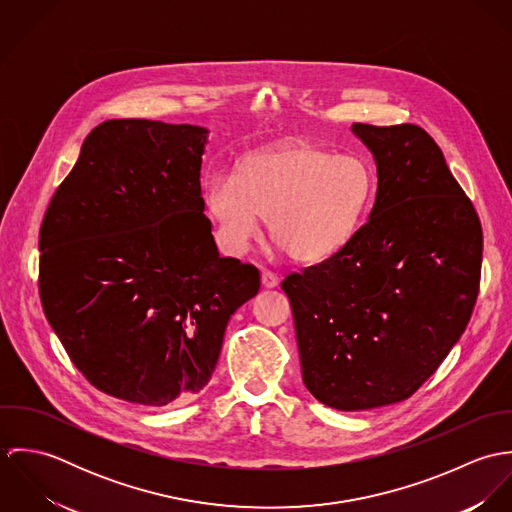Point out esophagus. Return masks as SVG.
I'll use <instances>...</instances> for the list:
<instances>
[{"mask_svg":"<svg viewBox=\"0 0 512 512\" xmlns=\"http://www.w3.org/2000/svg\"><path fill=\"white\" fill-rule=\"evenodd\" d=\"M278 276L274 274V272H270V270H264L262 272V286L264 288H276L278 286Z\"/></svg>","mask_w":512,"mask_h":512,"instance_id":"esophagus-1","label":"esophagus"}]
</instances>
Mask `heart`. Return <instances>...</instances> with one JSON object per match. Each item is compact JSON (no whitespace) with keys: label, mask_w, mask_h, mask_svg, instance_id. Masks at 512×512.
<instances>
[{"label":"heart","mask_w":512,"mask_h":512,"mask_svg":"<svg viewBox=\"0 0 512 512\" xmlns=\"http://www.w3.org/2000/svg\"><path fill=\"white\" fill-rule=\"evenodd\" d=\"M372 193L374 175L363 157L284 144L244 159L236 181L213 177L205 205L228 252L240 254L258 238L262 217L293 260L315 262L349 244Z\"/></svg>","instance_id":"b5f03b06"}]
</instances>
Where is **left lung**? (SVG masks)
<instances>
[{
	"label": "left lung",
	"mask_w": 512,
	"mask_h": 512,
	"mask_svg": "<svg viewBox=\"0 0 512 512\" xmlns=\"http://www.w3.org/2000/svg\"><path fill=\"white\" fill-rule=\"evenodd\" d=\"M378 187L365 224L327 260L290 274L307 390L357 412L410 398L463 335L483 230L434 138L414 124H353Z\"/></svg>",
	"instance_id": "8db88e82"
}]
</instances>
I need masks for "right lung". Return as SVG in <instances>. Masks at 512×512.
<instances>
[{
	"label": "right lung",
	"instance_id": "right-lung-1",
	"mask_svg": "<svg viewBox=\"0 0 512 512\" xmlns=\"http://www.w3.org/2000/svg\"><path fill=\"white\" fill-rule=\"evenodd\" d=\"M207 130L108 120L80 147L39 232V295L73 365L142 406L199 394L260 272L220 258L205 217Z\"/></svg>",
	"mask_w": 512,
	"mask_h": 512
}]
</instances>
